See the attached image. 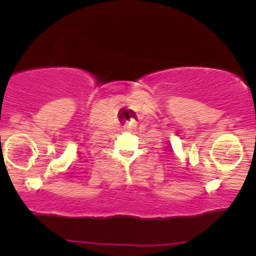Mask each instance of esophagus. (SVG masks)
Returning a JSON list of instances; mask_svg holds the SVG:
<instances>
[{"label":"esophagus","instance_id":"34e87169","mask_svg":"<svg viewBox=\"0 0 256 256\" xmlns=\"http://www.w3.org/2000/svg\"><path fill=\"white\" fill-rule=\"evenodd\" d=\"M126 127H127V129H129V128H132V127H130V124H126Z\"/></svg>","mask_w":256,"mask_h":256}]
</instances>
